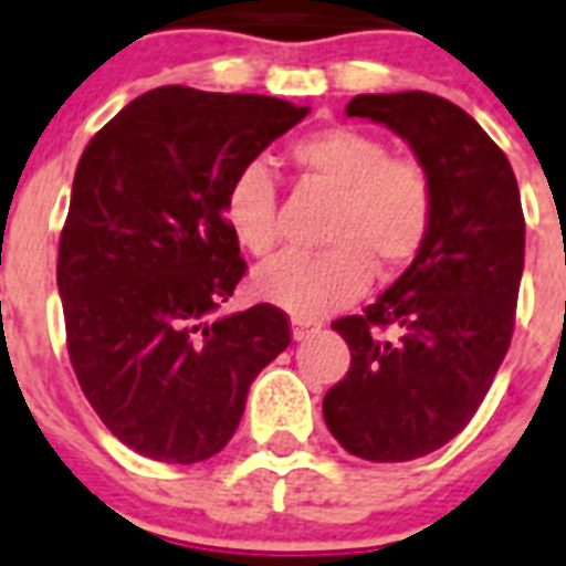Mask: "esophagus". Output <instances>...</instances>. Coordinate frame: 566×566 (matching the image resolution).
<instances>
[{
    "label": "esophagus",
    "mask_w": 566,
    "mask_h": 566,
    "mask_svg": "<svg viewBox=\"0 0 566 566\" xmlns=\"http://www.w3.org/2000/svg\"><path fill=\"white\" fill-rule=\"evenodd\" d=\"M293 339H307L314 337L316 331H319V323H307V319H293Z\"/></svg>",
    "instance_id": "1"
}]
</instances>
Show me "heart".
Segmentation results:
<instances>
[{"label":"heart","mask_w":566,"mask_h":566,"mask_svg":"<svg viewBox=\"0 0 566 566\" xmlns=\"http://www.w3.org/2000/svg\"><path fill=\"white\" fill-rule=\"evenodd\" d=\"M287 156L298 177L334 195L323 227L328 250L270 261L252 287L298 319H319L355 302L371 275L395 279L418 259L433 229V179L418 159L389 156L387 142L346 124L298 136ZM223 220L255 259L275 250L282 227L268 165L247 163L232 174Z\"/></svg>","instance_id":"1"}]
</instances>
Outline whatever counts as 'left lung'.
<instances>
[{
  "instance_id": "obj_1",
  "label": "left lung",
  "mask_w": 566,
  "mask_h": 566,
  "mask_svg": "<svg viewBox=\"0 0 566 566\" xmlns=\"http://www.w3.org/2000/svg\"><path fill=\"white\" fill-rule=\"evenodd\" d=\"M346 113L410 142L436 211L401 279L363 314L331 323L352 366L325 392L323 416L348 453L410 462L462 433L506 357L526 243L521 191L506 154L448 98L355 95ZM389 327L395 338L382 337Z\"/></svg>"
}]
</instances>
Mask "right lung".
<instances>
[{
	"label": "right lung",
	"mask_w": 566,
	"mask_h": 566,
	"mask_svg": "<svg viewBox=\"0 0 566 566\" xmlns=\"http://www.w3.org/2000/svg\"><path fill=\"white\" fill-rule=\"evenodd\" d=\"M305 116L268 95L159 86L81 154L57 252L69 360L142 457L191 465L227 448L250 384L291 346L275 305L218 314L247 273L223 191Z\"/></svg>",
	"instance_id": "1"
}]
</instances>
